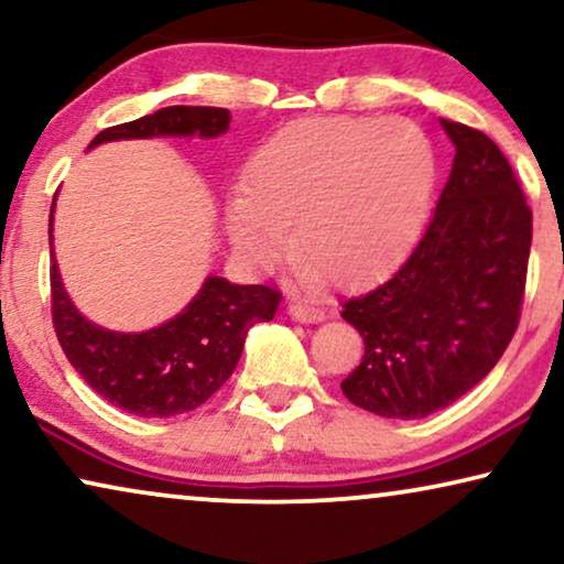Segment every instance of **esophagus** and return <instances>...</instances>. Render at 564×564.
I'll return each instance as SVG.
<instances>
[{
	"label": "esophagus",
	"mask_w": 564,
	"mask_h": 564,
	"mask_svg": "<svg viewBox=\"0 0 564 564\" xmlns=\"http://www.w3.org/2000/svg\"><path fill=\"white\" fill-rule=\"evenodd\" d=\"M290 315L295 321H303V323H321L323 318H326V313H323L321 307L300 303V300H292L290 303Z\"/></svg>",
	"instance_id": "34e87169"
}]
</instances>
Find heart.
Segmentation results:
<instances>
[{
    "mask_svg": "<svg viewBox=\"0 0 564 564\" xmlns=\"http://www.w3.org/2000/svg\"><path fill=\"white\" fill-rule=\"evenodd\" d=\"M434 176V145L411 120H305L251 159L249 187L230 199L228 228L238 249L272 261L290 249L297 226L313 272L357 284L413 243Z\"/></svg>",
    "mask_w": 564,
    "mask_h": 564,
    "instance_id": "heart-1",
    "label": "heart"
}]
</instances>
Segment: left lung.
Segmentation results:
<instances>
[{
    "label": "left lung",
    "mask_w": 564,
    "mask_h": 564,
    "mask_svg": "<svg viewBox=\"0 0 564 564\" xmlns=\"http://www.w3.org/2000/svg\"><path fill=\"white\" fill-rule=\"evenodd\" d=\"M457 145L426 230L390 280L344 300L365 357L341 382L384 419H426L475 388L519 328L531 207L496 141L442 120Z\"/></svg>",
    "instance_id": "1"
}]
</instances>
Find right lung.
Returning a JSON list of instances; mask_svg holds the SVG:
<instances>
[{
    "label": "right lung",
    "mask_w": 564,
    "mask_h": 564,
    "mask_svg": "<svg viewBox=\"0 0 564 564\" xmlns=\"http://www.w3.org/2000/svg\"><path fill=\"white\" fill-rule=\"evenodd\" d=\"M228 122L230 115L223 107H164L105 128L89 149L120 138H215L226 133ZM51 230L53 215L48 241ZM280 303L282 292L269 284L243 288L207 276L199 295L176 318L143 334H118L82 318L61 284L56 261L51 264V315L66 359L99 398L143 419H169L203 405L234 375L249 328L272 321Z\"/></svg>",
    "instance_id": "1"
}]
</instances>
